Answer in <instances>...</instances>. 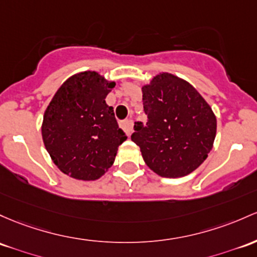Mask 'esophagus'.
I'll return each instance as SVG.
<instances>
[{
  "label": "esophagus",
  "mask_w": 257,
  "mask_h": 257,
  "mask_svg": "<svg viewBox=\"0 0 257 257\" xmlns=\"http://www.w3.org/2000/svg\"><path fill=\"white\" fill-rule=\"evenodd\" d=\"M119 126L123 129L124 132H125L126 134L131 135L132 131H133V120H132V119L120 120V122H119Z\"/></svg>",
  "instance_id": "1"
}]
</instances>
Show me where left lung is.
<instances>
[{"label":"left lung","instance_id":"obj_1","mask_svg":"<svg viewBox=\"0 0 257 257\" xmlns=\"http://www.w3.org/2000/svg\"><path fill=\"white\" fill-rule=\"evenodd\" d=\"M142 91L148 122H135L132 140L156 174L188 176L212 150L217 129L212 108L191 84L171 73L157 74Z\"/></svg>","mask_w":257,"mask_h":257}]
</instances>
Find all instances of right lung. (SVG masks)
<instances>
[{"label":"right lung","instance_id":"obj_1","mask_svg":"<svg viewBox=\"0 0 257 257\" xmlns=\"http://www.w3.org/2000/svg\"><path fill=\"white\" fill-rule=\"evenodd\" d=\"M115 85L86 70L67 79L44 114L42 140L51 160L67 176L96 180L113 165L126 135L105 98Z\"/></svg>","mask_w":257,"mask_h":257}]
</instances>
